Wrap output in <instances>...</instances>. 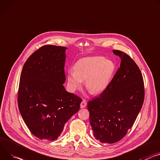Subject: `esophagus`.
I'll return each mask as SVG.
<instances>
[{"label":"esophagus","instance_id":"34e87169","mask_svg":"<svg viewBox=\"0 0 160 160\" xmlns=\"http://www.w3.org/2000/svg\"><path fill=\"white\" fill-rule=\"evenodd\" d=\"M86 106H87V102H86V101L85 99H83L81 102V103H80V108H83Z\"/></svg>","mask_w":160,"mask_h":160}]
</instances>
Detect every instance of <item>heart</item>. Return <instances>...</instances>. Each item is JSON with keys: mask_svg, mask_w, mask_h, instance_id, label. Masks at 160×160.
<instances>
[{"mask_svg": "<svg viewBox=\"0 0 160 160\" xmlns=\"http://www.w3.org/2000/svg\"><path fill=\"white\" fill-rule=\"evenodd\" d=\"M114 64L103 57H88L79 59L74 70L67 72V80L72 91L80 89L85 80V88L92 94L103 92L108 85L114 71Z\"/></svg>", "mask_w": 160, "mask_h": 160, "instance_id": "b5f03b06", "label": "heart"}]
</instances>
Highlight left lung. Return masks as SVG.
<instances>
[{
  "instance_id": "1",
  "label": "left lung",
  "mask_w": 160,
  "mask_h": 160,
  "mask_svg": "<svg viewBox=\"0 0 160 160\" xmlns=\"http://www.w3.org/2000/svg\"><path fill=\"white\" fill-rule=\"evenodd\" d=\"M113 53L121 58L120 67L103 92L88 104L94 137L105 143L117 142L127 134L144 100L139 68L126 53L117 50Z\"/></svg>"
}]
</instances>
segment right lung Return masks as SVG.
<instances>
[{"mask_svg":"<svg viewBox=\"0 0 160 160\" xmlns=\"http://www.w3.org/2000/svg\"><path fill=\"white\" fill-rule=\"evenodd\" d=\"M66 49L42 46L28 58L22 71L18 108L28 129L41 140L52 141L59 137L82 101L63 85Z\"/></svg>","mask_w":160,"mask_h":160,"instance_id":"right-lung-1","label":"right lung"}]
</instances>
